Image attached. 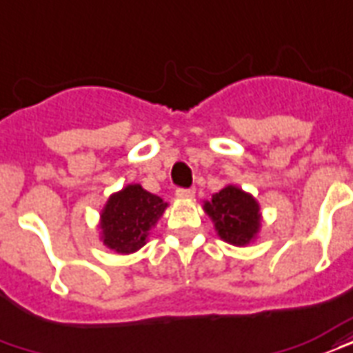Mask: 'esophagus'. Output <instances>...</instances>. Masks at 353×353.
<instances>
[{"mask_svg": "<svg viewBox=\"0 0 353 353\" xmlns=\"http://www.w3.org/2000/svg\"><path fill=\"white\" fill-rule=\"evenodd\" d=\"M176 196L179 200H192L194 198V189H177Z\"/></svg>", "mask_w": 353, "mask_h": 353, "instance_id": "1", "label": "esophagus"}]
</instances>
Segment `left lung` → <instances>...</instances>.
<instances>
[{
	"label": "left lung",
	"mask_w": 353,
	"mask_h": 353,
	"mask_svg": "<svg viewBox=\"0 0 353 353\" xmlns=\"http://www.w3.org/2000/svg\"><path fill=\"white\" fill-rule=\"evenodd\" d=\"M203 211L215 224L219 237L230 245L245 247L260 232V205L252 194L236 185H226L223 190L215 192L210 202L203 203Z\"/></svg>",
	"instance_id": "1"
}]
</instances>
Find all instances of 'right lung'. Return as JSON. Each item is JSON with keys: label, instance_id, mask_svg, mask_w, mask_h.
<instances>
[{"label": "right lung", "instance_id": "right-lung-1", "mask_svg": "<svg viewBox=\"0 0 353 353\" xmlns=\"http://www.w3.org/2000/svg\"><path fill=\"white\" fill-rule=\"evenodd\" d=\"M168 203L151 194L142 185H127L114 192L101 213V239L117 254H130L142 249L150 230L163 216Z\"/></svg>", "mask_w": 353, "mask_h": 353}]
</instances>
